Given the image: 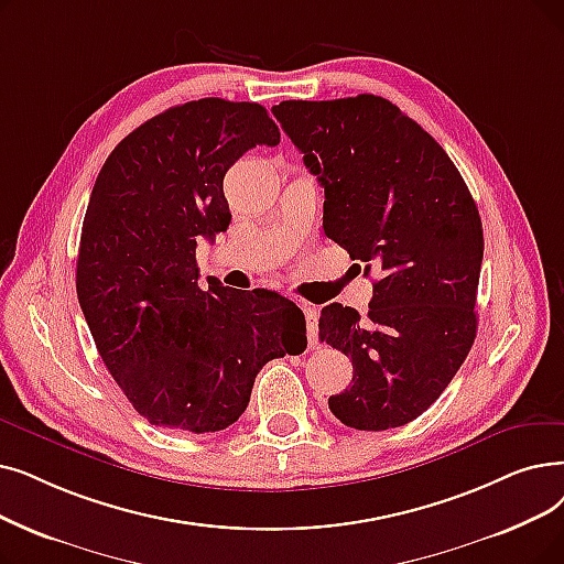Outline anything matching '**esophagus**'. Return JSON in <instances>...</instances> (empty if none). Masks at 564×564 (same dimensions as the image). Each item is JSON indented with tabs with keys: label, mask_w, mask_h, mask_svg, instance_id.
<instances>
[{
	"label": "esophagus",
	"mask_w": 564,
	"mask_h": 564,
	"mask_svg": "<svg viewBox=\"0 0 564 564\" xmlns=\"http://www.w3.org/2000/svg\"><path fill=\"white\" fill-rule=\"evenodd\" d=\"M304 315H306V332H308V340L311 346H315V336H317V317H321V308L313 304H302Z\"/></svg>",
	"instance_id": "esophagus-1"
}]
</instances>
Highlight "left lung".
<instances>
[{"label":"left lung","instance_id":"left-lung-1","mask_svg":"<svg viewBox=\"0 0 564 564\" xmlns=\"http://www.w3.org/2000/svg\"><path fill=\"white\" fill-rule=\"evenodd\" d=\"M325 188L323 228L380 274L361 321L321 313V340L352 359V384L329 397L357 431L403 426L435 403L477 336L481 218L447 152L373 94L272 108Z\"/></svg>","mask_w":564,"mask_h":564}]
</instances>
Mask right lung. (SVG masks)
<instances>
[{
	"mask_svg": "<svg viewBox=\"0 0 564 564\" xmlns=\"http://www.w3.org/2000/svg\"><path fill=\"white\" fill-rule=\"evenodd\" d=\"M281 142L260 104L188 101L147 119L106 159L83 221L76 290L106 369L161 429L214 433L247 410L267 361L306 348L302 308L209 279L195 247L230 226L224 177Z\"/></svg>",
	"mask_w": 564,
	"mask_h": 564,
	"instance_id": "add662e5",
	"label": "right lung"
}]
</instances>
